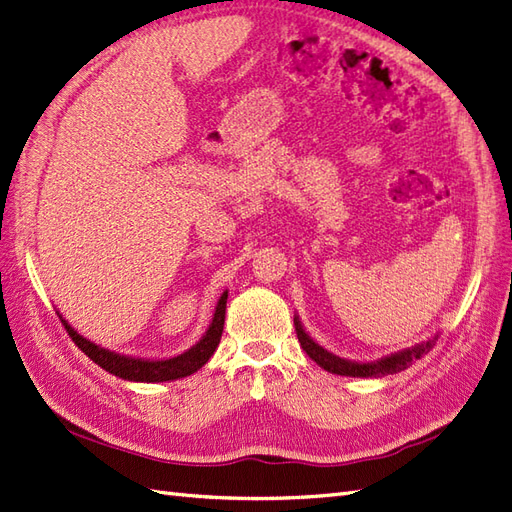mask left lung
Here are the masks:
<instances>
[{
  "instance_id": "1",
  "label": "left lung",
  "mask_w": 512,
  "mask_h": 512,
  "mask_svg": "<svg viewBox=\"0 0 512 512\" xmlns=\"http://www.w3.org/2000/svg\"><path fill=\"white\" fill-rule=\"evenodd\" d=\"M294 326H296V335H298L300 346H303V350L313 361L320 365V368H324L326 372H331V374L355 376V378H376V376H385V374L406 370L415 359L426 355V352L432 346H435V342L439 339V335H435V337H430L428 342L415 344V346L404 348L400 352H393V355H387V357L378 359V361L359 363V361H348V359L337 357V355H333V352L324 350L320 344L313 342L309 333L303 329V324H300L298 316H294Z\"/></svg>"
}]
</instances>
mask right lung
Returning <instances> with one entry per match:
<instances>
[{"label": "right lung", "instance_id": "add662e5", "mask_svg": "<svg viewBox=\"0 0 512 512\" xmlns=\"http://www.w3.org/2000/svg\"><path fill=\"white\" fill-rule=\"evenodd\" d=\"M225 309H227V292H222L214 311L212 324H209L205 335L190 350L170 359H138V357L119 355V352L93 344L90 339L77 333L62 316L60 318H62L64 329H67L69 337L75 342V346L80 348L84 355H88V359H93L99 368L123 378V381L166 383V381H177V378L190 376L196 370H201L209 361V357L214 355L222 337V326H225Z\"/></svg>", "mask_w": 512, "mask_h": 512}]
</instances>
